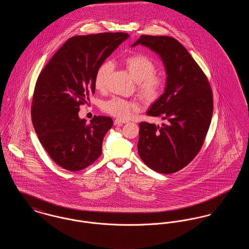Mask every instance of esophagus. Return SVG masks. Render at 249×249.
<instances>
[{"mask_svg":"<svg viewBox=\"0 0 249 249\" xmlns=\"http://www.w3.org/2000/svg\"><path fill=\"white\" fill-rule=\"evenodd\" d=\"M128 122L129 121L127 119H116V120H115V125H121V124L128 123Z\"/></svg>","mask_w":249,"mask_h":249,"instance_id":"esophagus-1","label":"esophagus"}]
</instances>
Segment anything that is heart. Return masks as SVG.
<instances>
[{"label":"heart","mask_w":249,"mask_h":249,"mask_svg":"<svg viewBox=\"0 0 249 249\" xmlns=\"http://www.w3.org/2000/svg\"><path fill=\"white\" fill-rule=\"evenodd\" d=\"M125 65L132 78L137 81V89L142 98L147 102H153L161 93L164 87V79L155 73L156 65L147 57L136 54L125 59ZM114 64L111 60L104 61L95 72L94 85L97 89H104L108 76L113 71ZM102 108L108 114L127 118L131 112L138 110L139 105L136 101L125 100L119 97H113L103 103Z\"/></svg>","instance_id":"obj_1"}]
</instances>
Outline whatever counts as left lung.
Returning <instances> with one entry per match:
<instances>
[{
    "mask_svg": "<svg viewBox=\"0 0 249 249\" xmlns=\"http://www.w3.org/2000/svg\"><path fill=\"white\" fill-rule=\"evenodd\" d=\"M138 45L159 55L167 74L163 94L146 115L169 121L161 126L139 123L138 154L150 169L173 174L201 149L213 114L212 89L200 66L175 38L142 36L131 47Z\"/></svg>",
    "mask_w": 249,
    "mask_h": 249,
    "instance_id": "1",
    "label": "left lung"
}]
</instances>
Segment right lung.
Here are the masks:
<instances>
[{
    "instance_id": "obj_1",
    "label": "right lung",
    "mask_w": 249,
    "mask_h": 249,
    "mask_svg": "<svg viewBox=\"0 0 249 249\" xmlns=\"http://www.w3.org/2000/svg\"><path fill=\"white\" fill-rule=\"evenodd\" d=\"M129 36L105 33L71 37L38 76L33 124L48 154L65 170H83L102 154L103 141L113 120L95 116L87 123L78 116L79 107L94 94L98 67Z\"/></svg>"
}]
</instances>
